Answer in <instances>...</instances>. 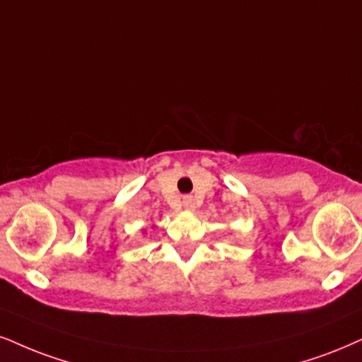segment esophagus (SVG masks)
I'll use <instances>...</instances> for the list:
<instances>
[{"label":"esophagus","mask_w":362,"mask_h":362,"mask_svg":"<svg viewBox=\"0 0 362 362\" xmlns=\"http://www.w3.org/2000/svg\"><path fill=\"white\" fill-rule=\"evenodd\" d=\"M182 206H185L186 209H193L194 208L193 196H182Z\"/></svg>","instance_id":"obj_1"}]
</instances>
